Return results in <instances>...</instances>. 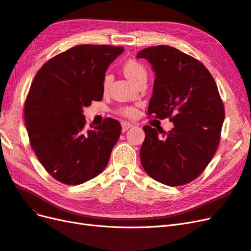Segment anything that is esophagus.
Wrapping results in <instances>:
<instances>
[{"label": "esophagus", "mask_w": 251, "mask_h": 251, "mask_svg": "<svg viewBox=\"0 0 251 251\" xmlns=\"http://www.w3.org/2000/svg\"><path fill=\"white\" fill-rule=\"evenodd\" d=\"M131 126H132V124L126 123V121H124V123H121V131L126 132Z\"/></svg>", "instance_id": "obj_1"}]
</instances>
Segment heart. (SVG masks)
<instances>
[{
    "instance_id": "1",
    "label": "heart",
    "mask_w": 251,
    "mask_h": 251,
    "mask_svg": "<svg viewBox=\"0 0 251 251\" xmlns=\"http://www.w3.org/2000/svg\"><path fill=\"white\" fill-rule=\"evenodd\" d=\"M123 70H124V73L126 74V76L128 79H131L133 82H135L136 85H137L140 80L147 79V76H148L146 67H144L140 62H138L137 59H134V58L126 60V62L124 64ZM111 81H112L111 74L107 72L104 74L103 79H102L103 90H107L109 88V86L111 85ZM120 113L125 116L130 117L134 114V110L132 108H124L120 110Z\"/></svg>"
}]
</instances>
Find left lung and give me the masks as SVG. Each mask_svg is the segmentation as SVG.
<instances>
[{"instance_id": "8db88e82", "label": "left lung", "mask_w": 251, "mask_h": 251, "mask_svg": "<svg viewBox=\"0 0 251 251\" xmlns=\"http://www.w3.org/2000/svg\"><path fill=\"white\" fill-rule=\"evenodd\" d=\"M137 57L155 72L148 114L174 124L169 133L143 126L141 164L162 184H187L206 169L221 137L225 111L216 81L198 59L174 47L146 48Z\"/></svg>"}]
</instances>
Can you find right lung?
Returning a JSON list of instances; mask_svg holds the SVG:
<instances>
[{"label": "right lung", "mask_w": 251, "mask_h": 251, "mask_svg": "<svg viewBox=\"0 0 251 251\" xmlns=\"http://www.w3.org/2000/svg\"><path fill=\"white\" fill-rule=\"evenodd\" d=\"M123 51L79 45L50 58L34 76L24 105L30 144L45 170L64 184H81L108 164L121 126L105 118L87 130L82 109L102 100L105 71Z\"/></svg>", "instance_id": "1"}]
</instances>
